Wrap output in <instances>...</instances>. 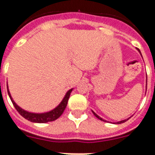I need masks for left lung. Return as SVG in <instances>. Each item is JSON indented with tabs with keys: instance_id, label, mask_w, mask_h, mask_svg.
Returning a JSON list of instances; mask_svg holds the SVG:
<instances>
[{
	"instance_id": "obj_1",
	"label": "left lung",
	"mask_w": 155,
	"mask_h": 155,
	"mask_svg": "<svg viewBox=\"0 0 155 155\" xmlns=\"http://www.w3.org/2000/svg\"><path fill=\"white\" fill-rule=\"evenodd\" d=\"M93 113H94V116H95V117H97V118H98V119H99V120H101V121H104V120H103V118H101V117H98V116L97 115V114H96V113H94V112H93ZM128 119H129V118H128ZM128 119H127V120H123V121H118V122H117V124H121V123H123V122H125V121H127V120H128Z\"/></svg>"
}]
</instances>
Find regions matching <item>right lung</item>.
<instances>
[{
	"mask_svg": "<svg viewBox=\"0 0 155 155\" xmlns=\"http://www.w3.org/2000/svg\"><path fill=\"white\" fill-rule=\"evenodd\" d=\"M71 91L72 89H70L68 92L66 93V96L63 98L62 102H61L55 109L51 110V112H48V113H40V114H38V113H28V112H26L25 110H23L21 107H19L14 102L12 98H11V96H10L9 89H7L8 94L10 96V100L12 102L14 107H15V109L17 110V112H18L20 115L22 116L23 117H25V119H27V120L32 121V122H37V123H46V122H48V121H55V120H57L58 117H60L61 115L62 114L63 112H64V110L66 108V105H67L69 97H70V94H71Z\"/></svg>",
	"mask_w": 155,
	"mask_h": 155,
	"instance_id": "add662e5",
	"label": "right lung"
}]
</instances>
